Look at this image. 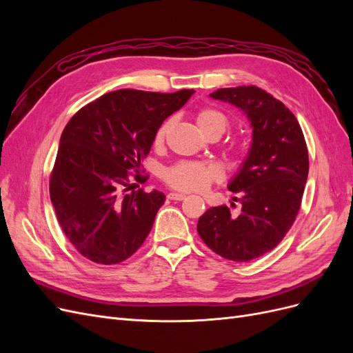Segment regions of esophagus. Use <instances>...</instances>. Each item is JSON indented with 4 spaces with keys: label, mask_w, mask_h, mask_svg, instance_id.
Segmentation results:
<instances>
[{
    "label": "esophagus",
    "mask_w": 353,
    "mask_h": 353,
    "mask_svg": "<svg viewBox=\"0 0 353 353\" xmlns=\"http://www.w3.org/2000/svg\"><path fill=\"white\" fill-rule=\"evenodd\" d=\"M185 197H187V196L183 194V193H169V194H168V199H169V200H176V201L184 200Z\"/></svg>",
    "instance_id": "1"
}]
</instances>
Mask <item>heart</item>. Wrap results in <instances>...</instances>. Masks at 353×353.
<instances>
[{
  "mask_svg": "<svg viewBox=\"0 0 353 353\" xmlns=\"http://www.w3.org/2000/svg\"><path fill=\"white\" fill-rule=\"evenodd\" d=\"M196 125L205 137L210 134H218L221 137L227 131L228 119L222 112L205 108L196 113ZM169 126L170 121H166L159 126L154 135L156 145L163 144ZM218 179H221L219 168L201 162H179L166 169L165 172L166 183L179 191H203Z\"/></svg>",
  "mask_w": 353,
  "mask_h": 353,
  "instance_id": "obj_1",
  "label": "heart"
}]
</instances>
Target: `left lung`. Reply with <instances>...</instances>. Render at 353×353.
<instances>
[{
    "instance_id": "1",
    "label": "left lung",
    "mask_w": 353,
    "mask_h": 353,
    "mask_svg": "<svg viewBox=\"0 0 353 353\" xmlns=\"http://www.w3.org/2000/svg\"><path fill=\"white\" fill-rule=\"evenodd\" d=\"M210 97L243 110L253 132L249 154L228 185L240 194L234 197L240 210L208 209L197 232L222 258L249 262L272 250L292 228L307 179V148L294 114L254 85L221 88Z\"/></svg>"
}]
</instances>
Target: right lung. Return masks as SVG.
Instances as JSON below:
<instances>
[{"instance_id": "right-lung-1", "label": "right lung", "mask_w": 353, "mask_h": 353, "mask_svg": "<svg viewBox=\"0 0 353 353\" xmlns=\"http://www.w3.org/2000/svg\"><path fill=\"white\" fill-rule=\"evenodd\" d=\"M193 94L117 90L68 122L50 176V197L63 232L83 258L114 265L141 248L165 194L131 190V181L145 183L141 160L150 153L156 131Z\"/></svg>"}]
</instances>
